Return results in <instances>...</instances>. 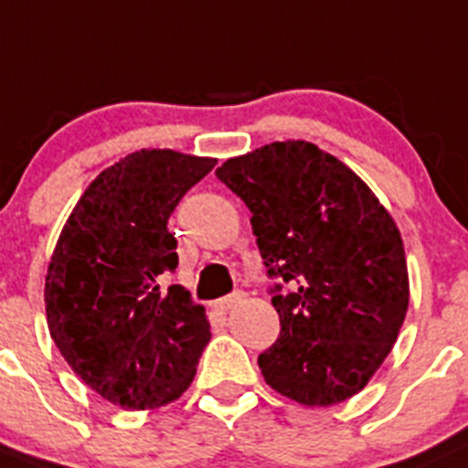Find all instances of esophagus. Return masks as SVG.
Wrapping results in <instances>:
<instances>
[{
	"label": "esophagus",
	"mask_w": 468,
	"mask_h": 468,
	"mask_svg": "<svg viewBox=\"0 0 468 468\" xmlns=\"http://www.w3.org/2000/svg\"><path fill=\"white\" fill-rule=\"evenodd\" d=\"M242 303H244V293L238 292V293H230V296L218 300V303H215V307H218L219 312H230V309H235L238 304H242Z\"/></svg>",
	"instance_id": "34e87169"
}]
</instances>
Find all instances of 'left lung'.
<instances>
[{
	"label": "left lung",
	"instance_id": "1",
	"mask_svg": "<svg viewBox=\"0 0 468 468\" xmlns=\"http://www.w3.org/2000/svg\"><path fill=\"white\" fill-rule=\"evenodd\" d=\"M218 176L250 210L275 287L278 341L258 356L264 381L303 406L361 392L395 346L410 282L386 206L343 161L309 141H273L226 159Z\"/></svg>",
	"mask_w": 468,
	"mask_h": 468
}]
</instances>
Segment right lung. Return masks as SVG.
<instances>
[{
	"label": "right lung",
	"instance_id": "right-lung-1",
	"mask_svg": "<svg viewBox=\"0 0 468 468\" xmlns=\"http://www.w3.org/2000/svg\"><path fill=\"white\" fill-rule=\"evenodd\" d=\"M213 156L139 150L87 186L44 278L47 324L73 372L125 410L179 399L210 341L206 309L159 278L179 264L172 210Z\"/></svg>",
	"mask_w": 468,
	"mask_h": 468
}]
</instances>
